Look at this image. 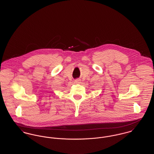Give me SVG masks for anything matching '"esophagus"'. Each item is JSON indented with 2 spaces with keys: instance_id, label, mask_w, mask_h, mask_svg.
Returning a JSON list of instances; mask_svg holds the SVG:
<instances>
[{
  "instance_id": "obj_1",
  "label": "esophagus",
  "mask_w": 154,
  "mask_h": 154,
  "mask_svg": "<svg viewBox=\"0 0 154 154\" xmlns=\"http://www.w3.org/2000/svg\"><path fill=\"white\" fill-rule=\"evenodd\" d=\"M81 82V80L80 79H76L75 80V83H80Z\"/></svg>"
}]
</instances>
